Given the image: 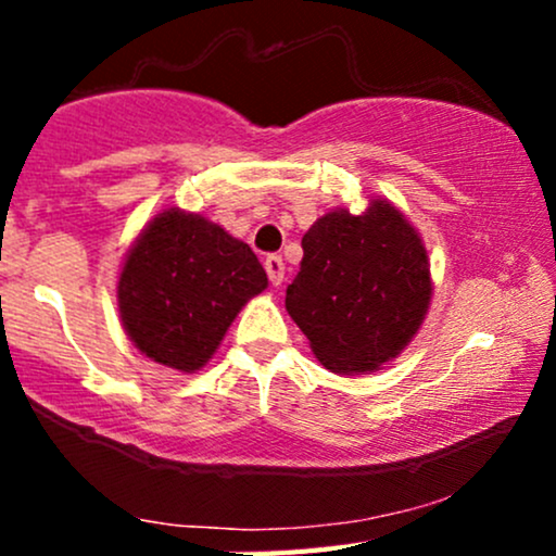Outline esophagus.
<instances>
[{
    "instance_id": "1",
    "label": "esophagus",
    "mask_w": 556,
    "mask_h": 556,
    "mask_svg": "<svg viewBox=\"0 0 556 556\" xmlns=\"http://www.w3.org/2000/svg\"><path fill=\"white\" fill-rule=\"evenodd\" d=\"M264 266H266V274H269V282L274 287L282 285V279H285V261H282V256H266Z\"/></svg>"
}]
</instances>
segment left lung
Returning a JSON list of instances; mask_svg holds the SVG:
<instances>
[{
    "instance_id": "1",
    "label": "left lung",
    "mask_w": 556,
    "mask_h": 556,
    "mask_svg": "<svg viewBox=\"0 0 556 556\" xmlns=\"http://www.w3.org/2000/svg\"><path fill=\"white\" fill-rule=\"evenodd\" d=\"M431 303L426 248L389 201L329 212L303 235L285 308L334 374L376 371L413 340Z\"/></svg>"
}]
</instances>
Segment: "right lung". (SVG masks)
<instances>
[{
	"label": "right lung",
	"mask_w": 556,
	"mask_h": 556,
	"mask_svg": "<svg viewBox=\"0 0 556 556\" xmlns=\"http://www.w3.org/2000/svg\"><path fill=\"white\" fill-rule=\"evenodd\" d=\"M266 285L264 266L245 242L201 214L169 208L127 253L117 285L119 316L146 358L193 374Z\"/></svg>",
	"instance_id": "1"
}]
</instances>
